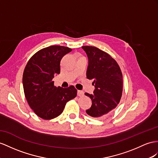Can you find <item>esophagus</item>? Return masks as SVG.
Segmentation results:
<instances>
[{
    "label": "esophagus",
    "mask_w": 158,
    "mask_h": 158,
    "mask_svg": "<svg viewBox=\"0 0 158 158\" xmlns=\"http://www.w3.org/2000/svg\"><path fill=\"white\" fill-rule=\"evenodd\" d=\"M77 95H78V96H80V97L83 96V95H84V92H83V91L78 90V91H77Z\"/></svg>",
    "instance_id": "obj_1"
}]
</instances>
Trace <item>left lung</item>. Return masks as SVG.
Listing matches in <instances>:
<instances>
[{"instance_id":"obj_1","label":"left lung","mask_w":158,"mask_h":158,"mask_svg":"<svg viewBox=\"0 0 158 158\" xmlns=\"http://www.w3.org/2000/svg\"><path fill=\"white\" fill-rule=\"evenodd\" d=\"M88 57L87 78L94 79V94L89 97L92 106L86 113L95 119L106 118L118 106L122 95L123 76L114 59L99 48L83 46Z\"/></svg>"}]
</instances>
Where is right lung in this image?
Segmentation results:
<instances>
[{
  "label": "right lung",
  "instance_id": "right-lung-1",
  "mask_svg": "<svg viewBox=\"0 0 158 158\" xmlns=\"http://www.w3.org/2000/svg\"><path fill=\"white\" fill-rule=\"evenodd\" d=\"M72 51L63 46H50L32 56L24 70L23 85L25 98L40 118L51 119L62 114L66 103L77 96L74 86L55 87L52 79L60 73V60Z\"/></svg>",
  "mask_w": 158,
  "mask_h": 158
}]
</instances>
